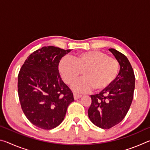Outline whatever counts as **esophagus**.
<instances>
[{"instance_id":"obj_1","label":"esophagus","mask_w":150,"mask_h":150,"mask_svg":"<svg viewBox=\"0 0 150 150\" xmlns=\"http://www.w3.org/2000/svg\"><path fill=\"white\" fill-rule=\"evenodd\" d=\"M73 96H74L75 100H77V99H78V98H81V96H82V95H79V94H77V93H73Z\"/></svg>"}]
</instances>
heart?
<instances>
[{
  "instance_id": "1",
  "label": "heart",
  "mask_w": 150,
  "mask_h": 150,
  "mask_svg": "<svg viewBox=\"0 0 150 150\" xmlns=\"http://www.w3.org/2000/svg\"><path fill=\"white\" fill-rule=\"evenodd\" d=\"M58 67L63 81L67 85L71 84L83 72L84 77L72 85L73 89L79 93L92 88L96 92L106 89L112 84L119 71L117 60L96 50L80 53L73 59L63 57Z\"/></svg>"
}]
</instances>
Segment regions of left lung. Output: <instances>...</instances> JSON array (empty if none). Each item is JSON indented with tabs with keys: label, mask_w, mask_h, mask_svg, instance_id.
Returning <instances> with one entry per match:
<instances>
[{
	"label": "left lung",
	"mask_w": 150,
	"mask_h": 150,
	"mask_svg": "<svg viewBox=\"0 0 150 150\" xmlns=\"http://www.w3.org/2000/svg\"><path fill=\"white\" fill-rule=\"evenodd\" d=\"M109 51L119 63L120 71L110 87L91 95L92 103L88 110L91 121L103 129L110 128L124 118L132 102L135 88V76L128 58L113 48Z\"/></svg>",
	"instance_id": "8db88e82"
}]
</instances>
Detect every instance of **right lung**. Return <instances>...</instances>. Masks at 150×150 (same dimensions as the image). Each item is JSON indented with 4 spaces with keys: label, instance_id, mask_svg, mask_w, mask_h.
I'll return each instance as SVG.
<instances>
[{
    "label": "right lung",
    "instance_id": "1",
    "mask_svg": "<svg viewBox=\"0 0 150 150\" xmlns=\"http://www.w3.org/2000/svg\"><path fill=\"white\" fill-rule=\"evenodd\" d=\"M71 50L44 46L25 61L18 76V93L24 115L34 126L51 130L65 118L74 101L73 93L60 77L58 65Z\"/></svg>",
    "mask_w": 150,
    "mask_h": 150
}]
</instances>
